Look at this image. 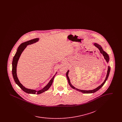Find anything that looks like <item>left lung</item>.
<instances>
[{"label":"left lung","mask_w":122,"mask_h":122,"mask_svg":"<svg viewBox=\"0 0 122 122\" xmlns=\"http://www.w3.org/2000/svg\"><path fill=\"white\" fill-rule=\"evenodd\" d=\"M93 45H94L95 46H96V47H97L98 49L99 50H100V52H101V53L103 55V56H104L105 59L106 60V61H107V63H108V62H109V55H108V54H107V52H105L103 50V49H102V46H101V45H100L98 44H97V43H94L93 44ZM110 71V67L109 66H108V70H107V76H106V78H105V80L104 82H103L100 86H99L98 87H97L96 88H95V89H93V90H88V91H86V90H80V89H77V88H76V87H74V86L71 84V82H70V81L69 77V76H68L69 73V70H68V71L67 72L66 75L67 78V79H68V81L69 84L70 85V87H71L72 88H73V89H75V90H76L77 91H79V92H81L82 93H85V94H89V93H95V92H97V91H98L100 89H101V88H102V87L104 85L106 81H107V80L108 77L109 75Z\"/></svg>","instance_id":"obj_1"}]
</instances>
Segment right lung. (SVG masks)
I'll return each mask as SVG.
<instances>
[{
    "label": "right lung",
    "instance_id": "right-lung-1",
    "mask_svg": "<svg viewBox=\"0 0 122 122\" xmlns=\"http://www.w3.org/2000/svg\"><path fill=\"white\" fill-rule=\"evenodd\" d=\"M39 38H35V39L29 40V41H26L25 42H24L23 43H21L18 47L17 50V52H16V53L15 54V56L13 58V61H12V75H13L14 80L15 81V82L16 83V84L24 92H25L26 93H28V94H40L43 93V92H46V91H47L49 89V88L51 87V86H52L54 78L55 76L57 73V72L56 73L55 75L52 77V78L51 79V80L49 81L48 83L46 85L45 87H44L43 88H42V89L38 91H36L35 90L25 88V86H23L20 83V82L19 81V80L18 78L17 73H16L17 72V71H16L17 69H17L18 61L19 59V58H20L22 52H23L24 50L26 48L27 46L36 43V42H37L38 41H39Z\"/></svg>",
    "mask_w": 122,
    "mask_h": 122
}]
</instances>
